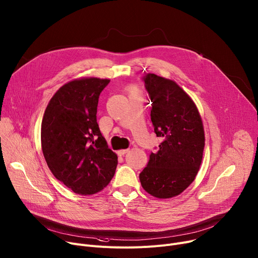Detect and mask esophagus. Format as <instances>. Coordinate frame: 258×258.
<instances>
[{"label":"esophagus","mask_w":258,"mask_h":258,"mask_svg":"<svg viewBox=\"0 0 258 258\" xmlns=\"http://www.w3.org/2000/svg\"><path fill=\"white\" fill-rule=\"evenodd\" d=\"M127 152H128V149H121V150L117 151V154H118V156L121 157V156H124V154L127 153Z\"/></svg>","instance_id":"esophagus-1"}]
</instances>
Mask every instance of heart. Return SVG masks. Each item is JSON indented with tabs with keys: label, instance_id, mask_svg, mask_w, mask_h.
I'll list each match as a JSON object with an SVG mask.
<instances>
[{
	"label": "heart",
	"instance_id": "obj_1",
	"mask_svg": "<svg viewBox=\"0 0 258 258\" xmlns=\"http://www.w3.org/2000/svg\"><path fill=\"white\" fill-rule=\"evenodd\" d=\"M131 92H132V93H133V92H138V90H137L136 88H132V89H131Z\"/></svg>",
	"mask_w": 258,
	"mask_h": 258
}]
</instances>
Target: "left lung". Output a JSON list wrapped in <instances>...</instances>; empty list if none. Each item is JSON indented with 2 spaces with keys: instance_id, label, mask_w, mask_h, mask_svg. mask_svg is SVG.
Here are the masks:
<instances>
[{
  "instance_id": "left-lung-1",
  "label": "left lung",
  "mask_w": 258,
  "mask_h": 258,
  "mask_svg": "<svg viewBox=\"0 0 258 258\" xmlns=\"http://www.w3.org/2000/svg\"><path fill=\"white\" fill-rule=\"evenodd\" d=\"M143 81L151 100L150 117L157 137L158 152H151L140 173L144 190L157 198L179 195L190 185L201 165L204 130L192 98L174 82L154 74Z\"/></svg>"
}]
</instances>
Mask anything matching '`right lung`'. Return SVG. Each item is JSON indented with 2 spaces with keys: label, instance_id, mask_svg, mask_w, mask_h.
<instances>
[{
  "label": "right lung",
  "instance_id": "obj_1",
  "mask_svg": "<svg viewBox=\"0 0 258 258\" xmlns=\"http://www.w3.org/2000/svg\"><path fill=\"white\" fill-rule=\"evenodd\" d=\"M107 79L85 78L63 85L50 98L41 123V147L54 176L79 195L108 185L118 164L102 137L96 113Z\"/></svg>",
  "mask_w": 258,
  "mask_h": 258
}]
</instances>
